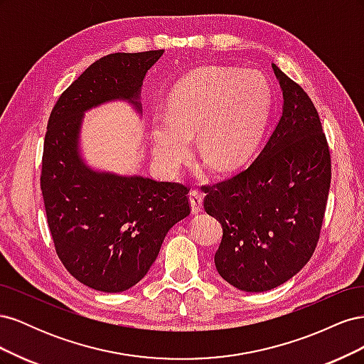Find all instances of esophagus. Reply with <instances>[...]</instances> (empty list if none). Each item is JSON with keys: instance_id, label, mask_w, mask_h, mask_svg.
I'll return each instance as SVG.
<instances>
[{"instance_id": "1", "label": "esophagus", "mask_w": 364, "mask_h": 364, "mask_svg": "<svg viewBox=\"0 0 364 364\" xmlns=\"http://www.w3.org/2000/svg\"><path fill=\"white\" fill-rule=\"evenodd\" d=\"M190 203H191V213L199 214L203 208V194L199 190L190 191Z\"/></svg>"}]
</instances>
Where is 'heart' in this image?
Returning <instances> with one entry per match:
<instances>
[{
	"mask_svg": "<svg viewBox=\"0 0 364 364\" xmlns=\"http://www.w3.org/2000/svg\"><path fill=\"white\" fill-rule=\"evenodd\" d=\"M270 111V86L258 71L205 68L186 77L168 98L167 115L153 119V158L176 174L191 155L197 135L200 156L222 171L252 155Z\"/></svg>",
	"mask_w": 364,
	"mask_h": 364,
	"instance_id": "obj_1",
	"label": "heart"
}]
</instances>
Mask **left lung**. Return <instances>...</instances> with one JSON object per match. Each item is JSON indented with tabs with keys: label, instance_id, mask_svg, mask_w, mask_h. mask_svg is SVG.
Returning <instances> with one entry per match:
<instances>
[{
	"label": "left lung",
	"instance_id": "left-lung-1",
	"mask_svg": "<svg viewBox=\"0 0 364 364\" xmlns=\"http://www.w3.org/2000/svg\"><path fill=\"white\" fill-rule=\"evenodd\" d=\"M284 109L249 167L203 185V206L223 228L217 272L243 291H267L293 278L317 246L331 183L321 118L301 85L277 65Z\"/></svg>",
	"mask_w": 364,
	"mask_h": 364
}]
</instances>
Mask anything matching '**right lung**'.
I'll return each mask as SVG.
<instances>
[{"mask_svg":"<svg viewBox=\"0 0 364 364\" xmlns=\"http://www.w3.org/2000/svg\"><path fill=\"white\" fill-rule=\"evenodd\" d=\"M162 53H114L95 60L60 94L48 118L41 190L54 249L77 281L98 291L134 287L170 228L191 211L186 185L97 173L77 150L83 112L115 98L139 107L142 80Z\"/></svg>","mask_w":364,"mask_h":364,"instance_id":"obj_1","label":"right lung"}]
</instances>
